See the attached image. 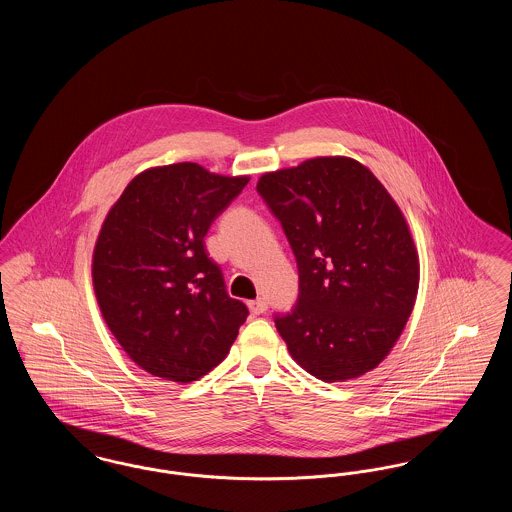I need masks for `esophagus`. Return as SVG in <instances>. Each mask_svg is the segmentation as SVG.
I'll return each mask as SVG.
<instances>
[{"mask_svg": "<svg viewBox=\"0 0 512 512\" xmlns=\"http://www.w3.org/2000/svg\"><path fill=\"white\" fill-rule=\"evenodd\" d=\"M247 305H249V309H251L253 315H263L268 309V303L265 297H257L255 301H249Z\"/></svg>", "mask_w": 512, "mask_h": 512, "instance_id": "obj_1", "label": "esophagus"}]
</instances>
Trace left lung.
I'll return each instance as SVG.
<instances>
[{"instance_id":"1","label":"left lung","mask_w":512,"mask_h":512,"mask_svg":"<svg viewBox=\"0 0 512 512\" xmlns=\"http://www.w3.org/2000/svg\"><path fill=\"white\" fill-rule=\"evenodd\" d=\"M257 192L297 261V301L290 313L274 315L293 359L322 382L376 368L418 292V255L397 203L349 157L267 172Z\"/></svg>"}]
</instances>
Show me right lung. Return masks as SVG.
Here are the masks:
<instances>
[{
	"instance_id": "1",
	"label": "right lung",
	"mask_w": 512,
	"mask_h": 512,
	"mask_svg": "<svg viewBox=\"0 0 512 512\" xmlns=\"http://www.w3.org/2000/svg\"><path fill=\"white\" fill-rule=\"evenodd\" d=\"M247 176L195 163L138 174L111 207L94 249L101 315L146 372L188 384L228 355L249 315L226 292L205 236Z\"/></svg>"
}]
</instances>
